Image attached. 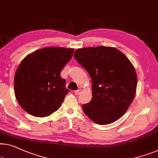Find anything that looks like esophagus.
<instances>
[{
    "label": "esophagus",
    "mask_w": 158,
    "mask_h": 158,
    "mask_svg": "<svg viewBox=\"0 0 158 158\" xmlns=\"http://www.w3.org/2000/svg\"><path fill=\"white\" fill-rule=\"evenodd\" d=\"M81 92H82V89H78V90H75V91H74L75 94V95H78L81 94Z\"/></svg>",
    "instance_id": "1"
}]
</instances>
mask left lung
I'll list each match as a JSON object with an SVG mask.
<instances>
[{"label":"left lung","mask_w":158,"mask_h":158,"mask_svg":"<svg viewBox=\"0 0 158 158\" xmlns=\"http://www.w3.org/2000/svg\"><path fill=\"white\" fill-rule=\"evenodd\" d=\"M74 57L92 81L93 98L83 105L85 114L100 125L115 122L124 115L135 95L138 79L132 64L112 47L77 49Z\"/></svg>","instance_id":"1"}]
</instances>
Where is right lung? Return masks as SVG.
<instances>
[{
    "instance_id": "1",
    "label": "right lung",
    "mask_w": 158,
    "mask_h": 158,
    "mask_svg": "<svg viewBox=\"0 0 158 158\" xmlns=\"http://www.w3.org/2000/svg\"><path fill=\"white\" fill-rule=\"evenodd\" d=\"M73 50L51 47L26 56L15 75L14 90L18 103L35 117H46L56 111L69 92L60 72Z\"/></svg>"
}]
</instances>
